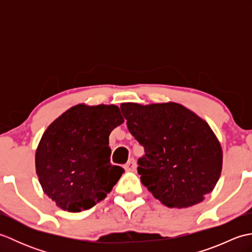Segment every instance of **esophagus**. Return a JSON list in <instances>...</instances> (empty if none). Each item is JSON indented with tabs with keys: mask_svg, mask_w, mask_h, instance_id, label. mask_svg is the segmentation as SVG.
Returning a JSON list of instances; mask_svg holds the SVG:
<instances>
[{
	"mask_svg": "<svg viewBox=\"0 0 252 252\" xmlns=\"http://www.w3.org/2000/svg\"><path fill=\"white\" fill-rule=\"evenodd\" d=\"M125 169L127 172H133V171L136 170V161L133 158H131L129 161L125 164Z\"/></svg>",
	"mask_w": 252,
	"mask_h": 252,
	"instance_id": "obj_1",
	"label": "esophagus"
}]
</instances>
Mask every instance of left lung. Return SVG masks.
Returning a JSON list of instances; mask_svg holds the SVG:
<instances>
[{"instance_id": "left-lung-1", "label": "left lung", "mask_w": 252, "mask_h": 252, "mask_svg": "<svg viewBox=\"0 0 252 252\" xmlns=\"http://www.w3.org/2000/svg\"><path fill=\"white\" fill-rule=\"evenodd\" d=\"M120 108L131 134L145 149L141 182L169 208L199 203L220 179L223 152L210 126L185 106L168 101Z\"/></svg>"}]
</instances>
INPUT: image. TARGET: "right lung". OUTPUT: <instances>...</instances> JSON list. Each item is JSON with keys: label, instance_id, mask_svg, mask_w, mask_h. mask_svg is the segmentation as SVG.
<instances>
[{"label": "right lung", "instance_id": "add662e5", "mask_svg": "<svg viewBox=\"0 0 252 252\" xmlns=\"http://www.w3.org/2000/svg\"><path fill=\"white\" fill-rule=\"evenodd\" d=\"M123 122L116 105L79 104L47 126L35 151V171L58 208L80 212L109 194L125 171L110 163L109 135Z\"/></svg>", "mask_w": 252, "mask_h": 252}]
</instances>
